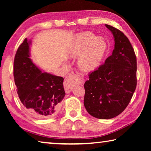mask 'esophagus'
<instances>
[{
    "label": "esophagus",
    "instance_id": "obj_1",
    "mask_svg": "<svg viewBox=\"0 0 151 151\" xmlns=\"http://www.w3.org/2000/svg\"><path fill=\"white\" fill-rule=\"evenodd\" d=\"M76 78L78 79V83L79 84H83L84 83V79L81 78L80 76L78 75H73L70 76H68V77L66 79L64 82V86H65V90L66 93H69L70 91H72L73 88V83L71 81V78Z\"/></svg>",
    "mask_w": 151,
    "mask_h": 151
}]
</instances>
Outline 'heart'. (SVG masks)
<instances>
[{
	"label": "heart",
	"mask_w": 151,
	"mask_h": 151,
	"mask_svg": "<svg viewBox=\"0 0 151 151\" xmlns=\"http://www.w3.org/2000/svg\"><path fill=\"white\" fill-rule=\"evenodd\" d=\"M106 42L102 38L90 32H83L76 36L70 49V55L77 57L81 69L88 71L96 69L103 60L106 51Z\"/></svg>",
	"instance_id": "b5f03b06"
}]
</instances>
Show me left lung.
Instances as JSON below:
<instances>
[{
  "instance_id": "obj_1",
  "label": "left lung",
  "mask_w": 151,
  "mask_h": 151,
  "mask_svg": "<svg viewBox=\"0 0 151 151\" xmlns=\"http://www.w3.org/2000/svg\"><path fill=\"white\" fill-rule=\"evenodd\" d=\"M114 39L112 55L88 74L85 83L84 105L91 116L110 119L127 108L137 86V57L128 38L121 30L105 24Z\"/></svg>"
}]
</instances>
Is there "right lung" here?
<instances>
[{"instance_id":"1","label":"right lung","mask_w":151,"mask_h":151,"mask_svg":"<svg viewBox=\"0 0 151 151\" xmlns=\"http://www.w3.org/2000/svg\"><path fill=\"white\" fill-rule=\"evenodd\" d=\"M30 41L25 39L14 60V80L20 101L28 112L39 119L57 113L65 96L64 78L42 72L30 58Z\"/></svg>"}]
</instances>
